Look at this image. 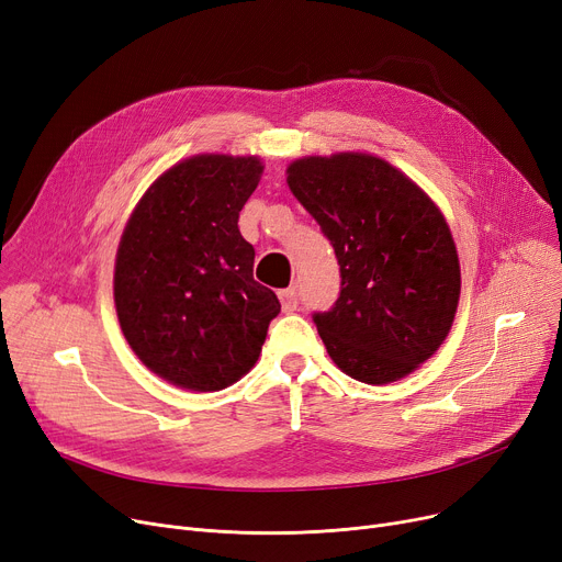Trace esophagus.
I'll return each instance as SVG.
<instances>
[{"mask_svg": "<svg viewBox=\"0 0 562 562\" xmlns=\"http://www.w3.org/2000/svg\"><path fill=\"white\" fill-rule=\"evenodd\" d=\"M278 296H280V303H282L284 312H293V310L299 307V291L293 289V286L278 291Z\"/></svg>", "mask_w": 562, "mask_h": 562, "instance_id": "esophagus-1", "label": "esophagus"}]
</instances>
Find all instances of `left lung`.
Listing matches in <instances>:
<instances>
[{"label":"left lung","instance_id":"1","mask_svg":"<svg viewBox=\"0 0 562 562\" xmlns=\"http://www.w3.org/2000/svg\"><path fill=\"white\" fill-rule=\"evenodd\" d=\"M286 184L339 261V299L312 316L333 362L367 385L415 371L447 339L460 301L458 250L437 204L362 153L293 161Z\"/></svg>","mask_w":562,"mask_h":562}]
</instances>
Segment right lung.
<instances>
[{
	"instance_id": "obj_1",
	"label": "right lung",
	"mask_w": 562,
	"mask_h": 562,
	"mask_svg": "<svg viewBox=\"0 0 562 562\" xmlns=\"http://www.w3.org/2000/svg\"><path fill=\"white\" fill-rule=\"evenodd\" d=\"M257 157L195 155L145 191L115 255L113 301L138 360L193 392L246 375L280 314L252 278L239 212L261 177Z\"/></svg>"
}]
</instances>
